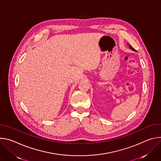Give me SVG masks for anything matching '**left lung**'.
I'll return each mask as SVG.
<instances>
[{
  "label": "left lung",
  "mask_w": 161,
  "mask_h": 161,
  "mask_svg": "<svg viewBox=\"0 0 161 161\" xmlns=\"http://www.w3.org/2000/svg\"><path fill=\"white\" fill-rule=\"evenodd\" d=\"M129 47H130V49H131L132 50H133V51H136V50H135L134 48H133L132 47V46H130V44H129Z\"/></svg>",
  "instance_id": "obj_1"
}]
</instances>
